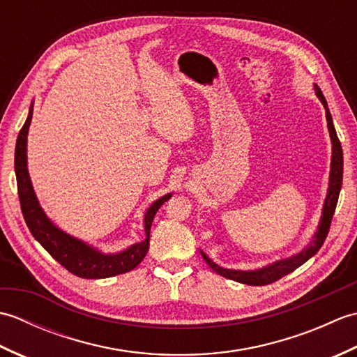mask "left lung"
I'll list each match as a JSON object with an SVG mask.
<instances>
[{"label":"left lung","instance_id":"8db88e82","mask_svg":"<svg viewBox=\"0 0 357 357\" xmlns=\"http://www.w3.org/2000/svg\"><path fill=\"white\" fill-rule=\"evenodd\" d=\"M316 90V96L319 98L321 102L325 107V116H327V126H328V132H330V138L333 144V153H331V170H330V184H328V192H327V199L324 202V208H322V216H321V222L319 227H317V231L313 236L312 244H308L302 250L301 253L291 257H285V259H280L273 262L267 267L257 268V270H250V271H242V270H229V268H222L219 267L218 264H215L210 257L202 253L204 261H206L210 268L216 271L218 275H221L227 279L236 280V282L241 284H247V285H268L271 282H276L280 278H284L288 273L294 271L298 267H301L302 264H305L310 257L314 256L322 244L327 239V234L331 225V219L333 215H335V210L337 206V199H339V193H340V187H342V173H344V156H342V147H340V141L336 135L335 126H333V118L331 113L328 110V104L325 101L322 90L314 84Z\"/></svg>","mask_w":357,"mask_h":357}]
</instances>
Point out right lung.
<instances>
[{
    "label": "right lung",
    "instance_id": "1",
    "mask_svg": "<svg viewBox=\"0 0 357 357\" xmlns=\"http://www.w3.org/2000/svg\"><path fill=\"white\" fill-rule=\"evenodd\" d=\"M33 109L30 107L29 116L24 126L20 130L17 147H15V173H17V185L18 196L21 204V211L24 216V221L29 227L30 233L40 244L47 250V253L63 265L66 270L73 273L75 276L84 279H102L116 275H123L133 270L136 265L144 259V256L149 252L150 244V227L153 222L156 211L162 204L170 199L172 193L162 196L158 201L151 204L150 208L144 215V231L146 239L133 244L127 250L115 255H104L100 250L87 245L70 234L59 230L56 225H53L50 219L45 216L43 208L38 202L32 183H30L27 172V133L32 121Z\"/></svg>",
    "mask_w": 357,
    "mask_h": 357
}]
</instances>
